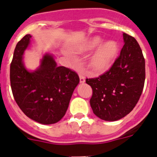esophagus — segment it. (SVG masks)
Masks as SVG:
<instances>
[{"label":"esophagus","instance_id":"obj_1","mask_svg":"<svg viewBox=\"0 0 157 157\" xmlns=\"http://www.w3.org/2000/svg\"><path fill=\"white\" fill-rule=\"evenodd\" d=\"M79 76H80V83H84L85 82V77H84V76L83 75V74H79Z\"/></svg>","mask_w":157,"mask_h":157}]
</instances>
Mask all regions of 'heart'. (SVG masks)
Listing matches in <instances>:
<instances>
[{"label": "heart", "instance_id": "heart-1", "mask_svg": "<svg viewBox=\"0 0 157 157\" xmlns=\"http://www.w3.org/2000/svg\"><path fill=\"white\" fill-rule=\"evenodd\" d=\"M102 39L99 36H94L89 40L84 47V51H91L101 44ZM118 52V45L115 41L109 40L100 45L89 61L90 68L94 72H101L112 63Z\"/></svg>", "mask_w": 157, "mask_h": 157}]
</instances>
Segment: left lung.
I'll list each match as a JSON object with an SVG mask.
<instances>
[{
    "mask_svg": "<svg viewBox=\"0 0 157 157\" xmlns=\"http://www.w3.org/2000/svg\"><path fill=\"white\" fill-rule=\"evenodd\" d=\"M124 44L109 70L94 78H87L92 88L90 104L100 119L115 121L132 111L145 84V59L135 38L123 33Z\"/></svg>",
    "mask_w": 157,
    "mask_h": 157,
    "instance_id": "1",
    "label": "left lung"
}]
</instances>
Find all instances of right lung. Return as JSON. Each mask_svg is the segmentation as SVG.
<instances>
[{"instance_id":"1","label":"right lung","mask_w":157,"mask_h":157,"mask_svg":"<svg viewBox=\"0 0 157 157\" xmlns=\"http://www.w3.org/2000/svg\"><path fill=\"white\" fill-rule=\"evenodd\" d=\"M31 35L18 42L10 66L12 94L25 115L42 124L57 123L64 117L73 91L80 78L75 71L57 66L50 54H46L40 67L29 72L24 67L22 55L29 46Z\"/></svg>"}]
</instances>
